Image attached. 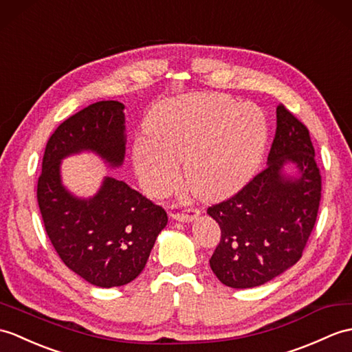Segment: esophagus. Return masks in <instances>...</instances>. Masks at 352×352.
<instances>
[{"mask_svg":"<svg viewBox=\"0 0 352 352\" xmlns=\"http://www.w3.org/2000/svg\"><path fill=\"white\" fill-rule=\"evenodd\" d=\"M169 216L179 220V222H192L193 219L199 216V210L193 207H186V206H178V204H170L168 207Z\"/></svg>","mask_w":352,"mask_h":352,"instance_id":"1","label":"esophagus"}]
</instances>
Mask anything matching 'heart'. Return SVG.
<instances>
[{
  "label": "heart",
  "mask_w": 352,
  "mask_h": 352,
  "mask_svg": "<svg viewBox=\"0 0 352 352\" xmlns=\"http://www.w3.org/2000/svg\"><path fill=\"white\" fill-rule=\"evenodd\" d=\"M150 139H139L133 159L153 192L173 189L177 162L201 199L230 195L248 182L263 154L265 122L252 104L220 94H198L165 106L148 122Z\"/></svg>",
  "instance_id": "b5f03b06"
}]
</instances>
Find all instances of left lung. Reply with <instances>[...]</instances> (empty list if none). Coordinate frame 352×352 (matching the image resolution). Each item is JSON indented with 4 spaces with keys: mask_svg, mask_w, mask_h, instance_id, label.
I'll list each match as a JSON object with an SVG mask.
<instances>
[{
    "mask_svg": "<svg viewBox=\"0 0 352 352\" xmlns=\"http://www.w3.org/2000/svg\"><path fill=\"white\" fill-rule=\"evenodd\" d=\"M268 166L225 201L207 208L220 226V241L210 258L217 279L231 288H253L294 265L316 222L322 178L309 129L280 103ZM299 166L285 179V162Z\"/></svg>",
    "mask_w": 352,
    "mask_h": 352,
    "instance_id": "obj_1",
    "label": "left lung"
}]
</instances>
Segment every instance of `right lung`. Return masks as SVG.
Instances as JSON below:
<instances>
[{"mask_svg": "<svg viewBox=\"0 0 352 352\" xmlns=\"http://www.w3.org/2000/svg\"><path fill=\"white\" fill-rule=\"evenodd\" d=\"M122 109L116 100L96 102L63 121L47 139L37 182L38 208L55 252L72 272L100 288L136 279L168 223L165 208L112 177L87 201L73 198L61 184L60 160L72 153L93 150L109 165H121Z\"/></svg>", "mask_w": 352, "mask_h": 352, "instance_id": "right-lung-1", "label": "right lung"}]
</instances>
